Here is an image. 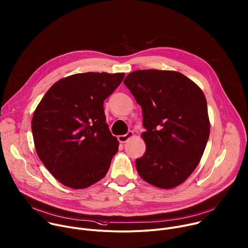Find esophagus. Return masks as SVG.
<instances>
[{"label": "esophagus", "instance_id": "1", "mask_svg": "<svg viewBox=\"0 0 248 248\" xmlns=\"http://www.w3.org/2000/svg\"><path fill=\"white\" fill-rule=\"evenodd\" d=\"M132 136H133V131L129 130V131H127L125 134L118 136V140L120 141L121 143H124V142H126V141H127L129 138H131Z\"/></svg>", "mask_w": 248, "mask_h": 248}]
</instances>
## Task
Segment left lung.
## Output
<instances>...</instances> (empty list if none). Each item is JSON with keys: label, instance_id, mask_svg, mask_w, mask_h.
I'll return each instance as SVG.
<instances>
[{"label": "left lung", "instance_id": "left-lung-1", "mask_svg": "<svg viewBox=\"0 0 248 248\" xmlns=\"http://www.w3.org/2000/svg\"><path fill=\"white\" fill-rule=\"evenodd\" d=\"M124 83L143 115L146 151L136 159L139 175L159 188L183 184L200 162L210 134L207 101L186 76L170 70L142 69Z\"/></svg>", "mask_w": 248, "mask_h": 248}]
</instances>
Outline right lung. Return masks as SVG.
I'll use <instances>...</instances> for the list:
<instances>
[{"instance_id": "1", "label": "right lung", "mask_w": 248, "mask_h": 248, "mask_svg": "<svg viewBox=\"0 0 248 248\" xmlns=\"http://www.w3.org/2000/svg\"><path fill=\"white\" fill-rule=\"evenodd\" d=\"M124 74H77L57 81L35 110L31 129L37 155L63 186L85 188L107 173L119 142L106 124L104 100Z\"/></svg>"}]
</instances>
